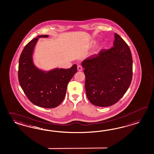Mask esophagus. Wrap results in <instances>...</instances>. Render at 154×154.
Returning a JSON list of instances; mask_svg holds the SVG:
<instances>
[{
  "mask_svg": "<svg viewBox=\"0 0 154 154\" xmlns=\"http://www.w3.org/2000/svg\"><path fill=\"white\" fill-rule=\"evenodd\" d=\"M77 69H78V70H79V71H81V70H82V66L80 65H79L78 66H77Z\"/></svg>",
  "mask_w": 154,
  "mask_h": 154,
  "instance_id": "1",
  "label": "esophagus"
}]
</instances>
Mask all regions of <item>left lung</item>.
Wrapping results in <instances>:
<instances>
[{
  "label": "left lung",
  "mask_w": 154,
  "mask_h": 154,
  "mask_svg": "<svg viewBox=\"0 0 154 154\" xmlns=\"http://www.w3.org/2000/svg\"><path fill=\"white\" fill-rule=\"evenodd\" d=\"M114 46L102 49L83 61L85 90L90 102L106 107L116 103L128 90L133 78V58L127 43L114 34Z\"/></svg>",
  "instance_id": "8db88e82"
}]
</instances>
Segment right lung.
Segmentation results:
<instances>
[{
  "label": "right lung",
  "instance_id": "obj_1",
  "mask_svg": "<svg viewBox=\"0 0 154 154\" xmlns=\"http://www.w3.org/2000/svg\"><path fill=\"white\" fill-rule=\"evenodd\" d=\"M40 35L24 47L19 58L18 79L28 99L34 105L44 108H54L64 100L67 85L77 72V65L69 69H53L47 73L37 69L33 64V48Z\"/></svg>",
  "mask_w": 154,
  "mask_h": 154
}]
</instances>
